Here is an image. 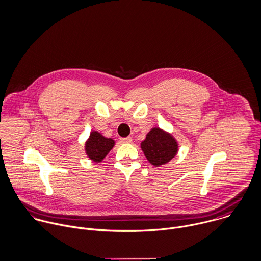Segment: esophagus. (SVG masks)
Instances as JSON below:
<instances>
[{
	"mask_svg": "<svg viewBox=\"0 0 261 261\" xmlns=\"http://www.w3.org/2000/svg\"><path fill=\"white\" fill-rule=\"evenodd\" d=\"M120 141H121L122 143H132V141H133V138H132V137L121 138V139H120Z\"/></svg>",
	"mask_w": 261,
	"mask_h": 261,
	"instance_id": "1",
	"label": "esophagus"
}]
</instances>
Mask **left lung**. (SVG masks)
<instances>
[{"label": "left lung", "mask_w": 261, "mask_h": 261, "mask_svg": "<svg viewBox=\"0 0 261 261\" xmlns=\"http://www.w3.org/2000/svg\"><path fill=\"white\" fill-rule=\"evenodd\" d=\"M141 148L148 161L156 167L168 163L178 152L173 136L159 127H154L147 134Z\"/></svg>", "instance_id": "obj_1"}]
</instances>
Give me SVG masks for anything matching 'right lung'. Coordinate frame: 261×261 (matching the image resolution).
Here are the masks:
<instances>
[{
  "label": "right lung",
  "instance_id": "1",
  "mask_svg": "<svg viewBox=\"0 0 261 261\" xmlns=\"http://www.w3.org/2000/svg\"><path fill=\"white\" fill-rule=\"evenodd\" d=\"M115 142L112 139L105 138L100 133L93 130L85 144V152L93 162L99 163L110 152Z\"/></svg>",
  "mask_w": 261,
  "mask_h": 261
}]
</instances>
